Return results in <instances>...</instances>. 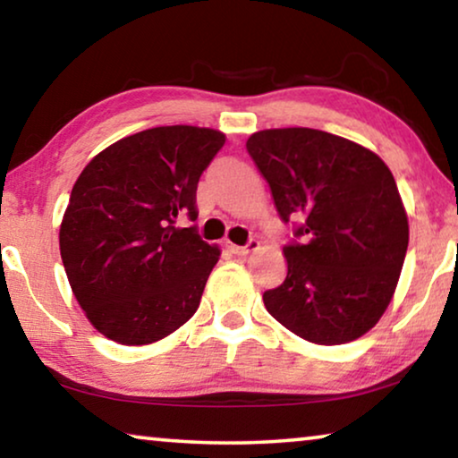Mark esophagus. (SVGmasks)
Returning a JSON list of instances; mask_svg holds the SVG:
<instances>
[{
  "label": "esophagus",
  "instance_id": "34e87169",
  "mask_svg": "<svg viewBox=\"0 0 458 458\" xmlns=\"http://www.w3.org/2000/svg\"><path fill=\"white\" fill-rule=\"evenodd\" d=\"M226 247H228L230 252H234V255H249V252L259 249V241H255V238H250V241L244 244V247H238V244H232V242H228Z\"/></svg>",
  "mask_w": 458,
  "mask_h": 458
}]
</instances>
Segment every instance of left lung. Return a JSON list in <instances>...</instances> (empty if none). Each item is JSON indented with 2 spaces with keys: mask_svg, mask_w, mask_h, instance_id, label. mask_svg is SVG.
<instances>
[{
  "mask_svg": "<svg viewBox=\"0 0 458 458\" xmlns=\"http://www.w3.org/2000/svg\"><path fill=\"white\" fill-rule=\"evenodd\" d=\"M247 152L279 217L294 220L288 276L265 292V309L312 344L361 337L391 302L409 242L391 170L370 149L309 127L252 133Z\"/></svg>",
  "mask_w": 458,
  "mask_h": 458,
  "instance_id": "left-lung-1",
  "label": "left lung"
}]
</instances>
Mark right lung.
<instances>
[{
    "label": "right lung",
    "mask_w": 458,
    "mask_h": 458,
    "mask_svg": "<svg viewBox=\"0 0 458 458\" xmlns=\"http://www.w3.org/2000/svg\"><path fill=\"white\" fill-rule=\"evenodd\" d=\"M226 135L206 127H154L92 158L72 189L59 249L73 296L102 335L146 345L199 309L220 250L201 241L197 182Z\"/></svg>",
    "instance_id": "right-lung-1"
}]
</instances>
